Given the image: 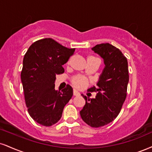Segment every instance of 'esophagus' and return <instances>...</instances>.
I'll list each match as a JSON object with an SVG mask.
<instances>
[{
    "label": "esophagus",
    "instance_id": "esophagus-1",
    "mask_svg": "<svg viewBox=\"0 0 152 152\" xmlns=\"http://www.w3.org/2000/svg\"><path fill=\"white\" fill-rule=\"evenodd\" d=\"M74 96H80V93L78 91H76V89H74Z\"/></svg>",
    "mask_w": 152,
    "mask_h": 152
}]
</instances>
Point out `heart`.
<instances>
[{
  "label": "heart",
  "mask_w": 152,
  "mask_h": 152,
  "mask_svg": "<svg viewBox=\"0 0 152 152\" xmlns=\"http://www.w3.org/2000/svg\"><path fill=\"white\" fill-rule=\"evenodd\" d=\"M71 81L76 87L78 88H83L84 87L86 86L88 81V78L85 76L78 75V76H74L71 80Z\"/></svg>",
  "instance_id": "b5f03b06"
}]
</instances>
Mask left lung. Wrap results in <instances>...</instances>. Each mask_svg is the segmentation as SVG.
Instances as JSON below:
<instances>
[{"label": "left lung", "instance_id": "obj_1", "mask_svg": "<svg viewBox=\"0 0 152 152\" xmlns=\"http://www.w3.org/2000/svg\"><path fill=\"white\" fill-rule=\"evenodd\" d=\"M92 50L103 58L105 68L97 87L88 89L97 93L96 98L90 99L81 94L86 104L80 115L87 125L100 127L113 122L121 110L127 97L128 63L121 51L109 43L97 45Z\"/></svg>", "mask_w": 152, "mask_h": 152}]
</instances>
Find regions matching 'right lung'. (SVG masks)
<instances>
[{
    "instance_id": "obj_1",
    "label": "right lung",
    "mask_w": 152,
    "mask_h": 152,
    "mask_svg": "<svg viewBox=\"0 0 152 152\" xmlns=\"http://www.w3.org/2000/svg\"><path fill=\"white\" fill-rule=\"evenodd\" d=\"M74 52L75 49L45 38L34 42L24 56L21 81L25 104L31 118L40 125L49 127L56 123L73 96L70 85L56 91L54 81L56 75L64 72L63 65Z\"/></svg>"
}]
</instances>
